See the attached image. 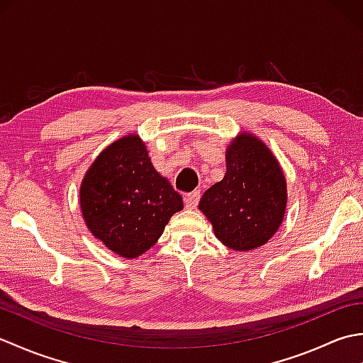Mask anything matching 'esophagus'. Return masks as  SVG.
Instances as JSON below:
<instances>
[{
	"label": "esophagus",
	"mask_w": 363,
	"mask_h": 363,
	"mask_svg": "<svg viewBox=\"0 0 363 363\" xmlns=\"http://www.w3.org/2000/svg\"><path fill=\"white\" fill-rule=\"evenodd\" d=\"M199 198H201V191H199V190L190 191V194H187L186 198H184V203H186L187 209H195V207L199 203Z\"/></svg>",
	"instance_id": "obj_1"
}]
</instances>
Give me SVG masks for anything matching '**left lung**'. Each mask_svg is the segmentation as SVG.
I'll return each mask as SVG.
<instances>
[{"label":"left lung","instance_id":"1","mask_svg":"<svg viewBox=\"0 0 363 363\" xmlns=\"http://www.w3.org/2000/svg\"><path fill=\"white\" fill-rule=\"evenodd\" d=\"M287 206V184L279 162L252 134H238L226 151V174L199 201L213 233L228 248L250 251L279 229Z\"/></svg>","mask_w":363,"mask_h":363}]
</instances>
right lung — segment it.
Returning a JSON list of instances; mask_svg holds the SVG:
<instances>
[{"label": "right lung", "instance_id": "1", "mask_svg": "<svg viewBox=\"0 0 363 363\" xmlns=\"http://www.w3.org/2000/svg\"><path fill=\"white\" fill-rule=\"evenodd\" d=\"M84 221L106 248L135 259L159 240L182 196L152 167L142 138L130 134L99 154L84 176Z\"/></svg>", "mask_w": 363, "mask_h": 363}]
</instances>
